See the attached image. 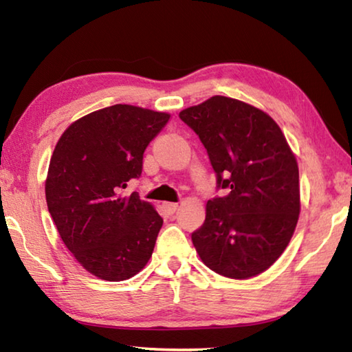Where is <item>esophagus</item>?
<instances>
[{"label":"esophagus","instance_id":"34e87169","mask_svg":"<svg viewBox=\"0 0 352 352\" xmlns=\"http://www.w3.org/2000/svg\"><path fill=\"white\" fill-rule=\"evenodd\" d=\"M163 208L168 214H174L178 210V204H172V201H164Z\"/></svg>","mask_w":352,"mask_h":352}]
</instances>
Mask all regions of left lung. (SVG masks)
Masks as SVG:
<instances>
[{"mask_svg":"<svg viewBox=\"0 0 352 352\" xmlns=\"http://www.w3.org/2000/svg\"><path fill=\"white\" fill-rule=\"evenodd\" d=\"M205 146L225 197L206 204L192 243L219 275L248 279L283 254L300 216V174L278 124L242 100L212 96L180 111Z\"/></svg>","mask_w":352,"mask_h":352,"instance_id":"obj_1","label":"left lung"}]
</instances>
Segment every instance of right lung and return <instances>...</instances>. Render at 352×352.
<instances>
[{
  "label": "right lung",
  "instance_id": "add662e5",
  "mask_svg": "<svg viewBox=\"0 0 352 352\" xmlns=\"http://www.w3.org/2000/svg\"><path fill=\"white\" fill-rule=\"evenodd\" d=\"M170 115L116 104L77 119L52 152L45 192L58 234L77 262L105 281L144 269L163 219L122 189L142 172V155Z\"/></svg>",
  "mask_w": 352,
  "mask_h": 352
}]
</instances>
